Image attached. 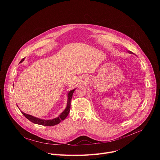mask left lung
Returning a JSON list of instances; mask_svg holds the SVG:
<instances>
[{"mask_svg": "<svg viewBox=\"0 0 160 160\" xmlns=\"http://www.w3.org/2000/svg\"><path fill=\"white\" fill-rule=\"evenodd\" d=\"M128 52H129V53H130V54H133V52H131V51H128Z\"/></svg>", "mask_w": 160, "mask_h": 160, "instance_id": "1", "label": "left lung"}]
</instances>
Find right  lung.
I'll list each match as a JSON object with an SVG mask.
<instances>
[{"label":"right lung","instance_id":"right-lung-1","mask_svg":"<svg viewBox=\"0 0 160 160\" xmlns=\"http://www.w3.org/2000/svg\"><path fill=\"white\" fill-rule=\"evenodd\" d=\"M25 58L22 59L21 62H22V61H24ZM75 89L70 91L69 93H68V102H67V106L66 108V109H64V111L61 114V115L58 117L52 120H42V119H39L37 118L36 117H34L32 115H28V114H26L23 112H22V114L28 120H30V122H32L33 123H36V124H38V125H43V126H54L56 125L57 124H59L61 121L64 120L67 116L68 115V114L70 112V106H71V100L73 96V94L74 92Z\"/></svg>","mask_w":160,"mask_h":160}]
</instances>
